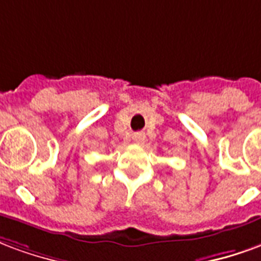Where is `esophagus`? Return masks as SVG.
<instances>
[{
    "instance_id": "esophagus-1",
    "label": "esophagus",
    "mask_w": 261,
    "mask_h": 261,
    "mask_svg": "<svg viewBox=\"0 0 261 261\" xmlns=\"http://www.w3.org/2000/svg\"><path fill=\"white\" fill-rule=\"evenodd\" d=\"M133 142H135L136 144H143L144 142L143 133H136V135H133Z\"/></svg>"
}]
</instances>
